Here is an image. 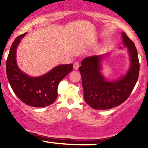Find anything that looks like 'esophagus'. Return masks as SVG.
<instances>
[{
  "label": "esophagus",
  "instance_id": "esophagus-1",
  "mask_svg": "<svg viewBox=\"0 0 148 148\" xmlns=\"http://www.w3.org/2000/svg\"><path fill=\"white\" fill-rule=\"evenodd\" d=\"M79 63L77 62V61H75V62H74L73 64V69L75 70H77L79 69Z\"/></svg>",
  "mask_w": 148,
  "mask_h": 148
}]
</instances>
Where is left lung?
<instances>
[{
  "label": "left lung",
  "mask_w": 148,
  "mask_h": 148,
  "mask_svg": "<svg viewBox=\"0 0 148 148\" xmlns=\"http://www.w3.org/2000/svg\"><path fill=\"white\" fill-rule=\"evenodd\" d=\"M122 38L124 47L127 49L130 62L129 69L123 75L117 79H108L103 74V64L110 53L85 58L79 68L84 101L96 110H108L124 102L138 78L140 66L135 45L124 32L122 33ZM119 49L123 48L121 47Z\"/></svg>",
  "instance_id": "1"
}]
</instances>
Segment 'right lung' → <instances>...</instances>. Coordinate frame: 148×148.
I'll list each match as a JSON object with an SVG mask.
<instances>
[{
  "instance_id": "add662e5",
  "label": "right lung",
  "mask_w": 148,
  "mask_h": 148,
  "mask_svg": "<svg viewBox=\"0 0 148 148\" xmlns=\"http://www.w3.org/2000/svg\"><path fill=\"white\" fill-rule=\"evenodd\" d=\"M26 35L25 33L18 36L12 44L6 63L8 79L13 92L24 103L32 107H45L56 101L59 83L72 71L73 65H58L38 77L23 72L16 63V49Z\"/></svg>"
}]
</instances>
